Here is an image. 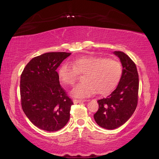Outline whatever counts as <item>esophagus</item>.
Returning a JSON list of instances; mask_svg holds the SVG:
<instances>
[{
  "label": "esophagus",
  "mask_w": 159,
  "mask_h": 159,
  "mask_svg": "<svg viewBox=\"0 0 159 159\" xmlns=\"http://www.w3.org/2000/svg\"><path fill=\"white\" fill-rule=\"evenodd\" d=\"M74 103H83L85 102V100H83V99H74Z\"/></svg>",
  "instance_id": "1"
}]
</instances>
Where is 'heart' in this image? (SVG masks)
I'll use <instances>...</instances> for the list:
<instances>
[{
	"mask_svg": "<svg viewBox=\"0 0 159 159\" xmlns=\"http://www.w3.org/2000/svg\"><path fill=\"white\" fill-rule=\"evenodd\" d=\"M65 63L60 67L58 76L64 84L72 85L76 82L79 74L84 73L83 82L77 84L71 91L76 97L85 98L93 95L107 94L119 83L122 76V67L112 59L96 56H83Z\"/></svg>",
	"mask_w": 159,
	"mask_h": 159,
	"instance_id": "obj_1",
	"label": "heart"
}]
</instances>
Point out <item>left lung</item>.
Instances as JSON below:
<instances>
[{
    "instance_id": "8db88e82",
    "label": "left lung",
    "mask_w": 159,
    "mask_h": 159,
    "mask_svg": "<svg viewBox=\"0 0 159 159\" xmlns=\"http://www.w3.org/2000/svg\"><path fill=\"white\" fill-rule=\"evenodd\" d=\"M113 53L122 62V76L117 87L111 94L97 101L99 109L94 115L97 125L109 130L120 127L131 117L138 105L139 89L134 62L124 52L115 51Z\"/></svg>"
}]
</instances>
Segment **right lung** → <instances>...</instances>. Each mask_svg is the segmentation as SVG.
I'll use <instances>...</instances> for the list:
<instances>
[{
    "label": "right lung",
    "mask_w": 159,
    "mask_h": 159,
    "mask_svg": "<svg viewBox=\"0 0 159 159\" xmlns=\"http://www.w3.org/2000/svg\"><path fill=\"white\" fill-rule=\"evenodd\" d=\"M66 52H50L33 57L21 75L20 95L24 113L34 126L56 131L67 125L73 102L60 84L56 71Z\"/></svg>",
    "instance_id": "right-lung-1"
}]
</instances>
